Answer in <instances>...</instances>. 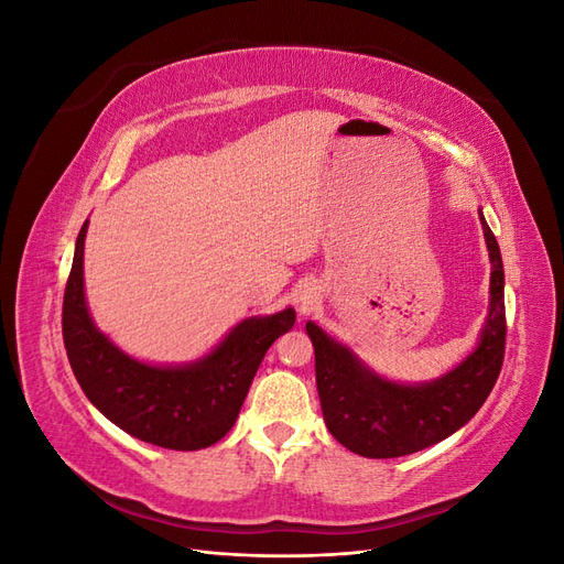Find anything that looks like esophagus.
<instances>
[{
  "label": "esophagus",
  "instance_id": "esophagus-1",
  "mask_svg": "<svg viewBox=\"0 0 564 564\" xmlns=\"http://www.w3.org/2000/svg\"><path fill=\"white\" fill-rule=\"evenodd\" d=\"M296 301L301 303V308L305 311V308H308V305H311V301H313V294L308 292V289H303V292L296 296Z\"/></svg>",
  "mask_w": 564,
  "mask_h": 564
}]
</instances>
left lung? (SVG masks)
<instances>
[{"label": "left lung", "instance_id": "8db88e82", "mask_svg": "<svg viewBox=\"0 0 564 564\" xmlns=\"http://www.w3.org/2000/svg\"><path fill=\"white\" fill-rule=\"evenodd\" d=\"M491 261L489 315L480 344L445 377L431 383H395L365 367L350 348L305 324L315 348V381L322 416L346 449L367 458L414 454L449 437L485 404L497 383L506 350L503 263L497 237L480 209Z\"/></svg>", "mask_w": 564, "mask_h": 564}]
</instances>
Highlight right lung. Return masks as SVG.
<instances>
[{
    "instance_id": "1",
    "label": "right lung",
    "mask_w": 564,
    "mask_h": 564,
    "mask_svg": "<svg viewBox=\"0 0 564 564\" xmlns=\"http://www.w3.org/2000/svg\"><path fill=\"white\" fill-rule=\"evenodd\" d=\"M63 296V340L84 395L124 433L178 452L212 447L237 421L263 355L294 327L296 313L249 317L204 355L183 367H155L133 360L96 329L84 299V237Z\"/></svg>"
}]
</instances>
